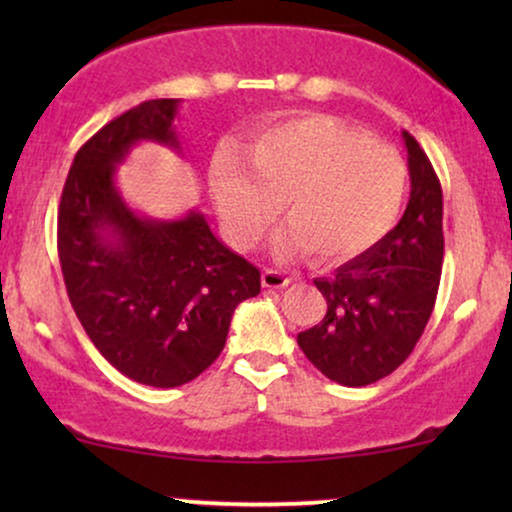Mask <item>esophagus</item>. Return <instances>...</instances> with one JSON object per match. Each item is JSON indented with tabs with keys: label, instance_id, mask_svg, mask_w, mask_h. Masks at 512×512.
Instances as JSON below:
<instances>
[{
	"label": "esophagus",
	"instance_id": "obj_1",
	"mask_svg": "<svg viewBox=\"0 0 512 512\" xmlns=\"http://www.w3.org/2000/svg\"><path fill=\"white\" fill-rule=\"evenodd\" d=\"M261 282H263L265 289H284V286H289L291 277H289V275H284V272H279V270L265 268V270H263Z\"/></svg>",
	"mask_w": 512,
	"mask_h": 512
}]
</instances>
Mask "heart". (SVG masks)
<instances>
[{
    "label": "heart",
    "instance_id": "b5f03b06",
    "mask_svg": "<svg viewBox=\"0 0 512 512\" xmlns=\"http://www.w3.org/2000/svg\"><path fill=\"white\" fill-rule=\"evenodd\" d=\"M209 188L230 242L251 249L282 202L286 249L319 261H347L394 228L408 167L391 146L328 116H307L261 132L247 151L221 146Z\"/></svg>",
    "mask_w": 512,
    "mask_h": 512
}]
</instances>
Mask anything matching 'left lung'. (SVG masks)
Returning a JSON list of instances; mask_svg holds the SVG:
<instances>
[{
  "label": "left lung",
  "instance_id": "obj_1",
  "mask_svg": "<svg viewBox=\"0 0 512 512\" xmlns=\"http://www.w3.org/2000/svg\"><path fill=\"white\" fill-rule=\"evenodd\" d=\"M410 167L408 207L375 247L314 279L326 298L317 326L298 333L303 354L328 380L366 387L401 366L422 338L443 268V188L431 160L403 132Z\"/></svg>",
  "mask_w": 512,
  "mask_h": 512
}]
</instances>
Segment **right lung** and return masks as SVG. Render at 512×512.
<instances>
[{
	"instance_id": "1",
	"label": "right lung",
	"mask_w": 512,
	"mask_h": 512,
	"mask_svg": "<svg viewBox=\"0 0 512 512\" xmlns=\"http://www.w3.org/2000/svg\"><path fill=\"white\" fill-rule=\"evenodd\" d=\"M179 100H149L97 130L76 151L58 209V256L67 296L104 359L149 387H181L226 345L242 300L261 272L216 240L200 212L144 219L114 184L137 142L179 149Z\"/></svg>"
}]
</instances>
